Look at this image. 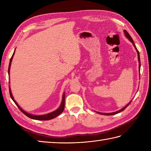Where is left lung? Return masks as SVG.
Here are the masks:
<instances>
[{"label": "left lung", "mask_w": 151, "mask_h": 151, "mask_svg": "<svg viewBox=\"0 0 151 151\" xmlns=\"http://www.w3.org/2000/svg\"><path fill=\"white\" fill-rule=\"evenodd\" d=\"M124 34H125V36H126L128 39H129L131 42L132 43V44H133V45L134 46V47H135V49H136V51H137V58H138V62H139V71H140V66H141V62H140V58H139V51L137 50V48H136V45H135V44H134V41H133V40L132 39V37H131V36H130L129 35V34L127 32V30H124ZM139 75H140V74H139ZM130 102H131V101L129 102V104H127L126 106H125L124 107V108H123L122 109H121V110H118V111H115V112H112V113H101V112H97V113H99V114H101V115H115V114H118V113H119V112H121V111H123L124 110H125V108H126L128 106H129L130 104Z\"/></svg>", "instance_id": "8db88e82"}]
</instances>
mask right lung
Instances as JSON below:
<instances>
[{
  "label": "right lung",
  "instance_id": "add662e5",
  "mask_svg": "<svg viewBox=\"0 0 151 151\" xmlns=\"http://www.w3.org/2000/svg\"><path fill=\"white\" fill-rule=\"evenodd\" d=\"M15 54V51L14 54H13V55L11 58L10 61H9V67H8V74H9V70H10V66H11V63H12V61L13 59V57H14V55ZM9 95H10V97L12 98V99L14 102H15V104L17 105V106L19 108V110H20L22 113H23L24 115H26L27 117H28L29 118L32 119H36V120H40V121H45V120H50V119H52L55 118L56 117H57L58 115H59L60 114H62L63 110H64V106H65V93H64L63 95V97H62V103H61L60 107L57 109L56 110L52 112H51V113L49 114H47L45 115H32V114H30L27 113V111H24L19 106V104L17 103V102H16L14 97H13V95L12 94V91H11V89L10 87L9 86Z\"/></svg>",
  "mask_w": 151,
  "mask_h": 151
}]
</instances>
